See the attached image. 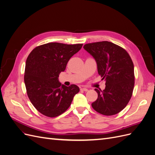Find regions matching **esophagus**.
I'll return each instance as SVG.
<instances>
[{"instance_id": "esophagus-1", "label": "esophagus", "mask_w": 155, "mask_h": 155, "mask_svg": "<svg viewBox=\"0 0 155 155\" xmlns=\"http://www.w3.org/2000/svg\"><path fill=\"white\" fill-rule=\"evenodd\" d=\"M81 91H85V92H87V91H88V89H87V88H84V87H83V88H81Z\"/></svg>"}]
</instances>
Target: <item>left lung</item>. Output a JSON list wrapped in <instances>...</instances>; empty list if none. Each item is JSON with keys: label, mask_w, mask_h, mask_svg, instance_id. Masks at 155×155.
Instances as JSON below:
<instances>
[{"label": "left lung", "mask_w": 155, "mask_h": 155, "mask_svg": "<svg viewBox=\"0 0 155 155\" xmlns=\"http://www.w3.org/2000/svg\"><path fill=\"white\" fill-rule=\"evenodd\" d=\"M84 49L95 59L97 72L105 80L104 91L95 88L97 100L94 109L105 116L118 114L128 104L134 85V64L125 49L109 41L84 45Z\"/></svg>", "instance_id": "obj_1"}]
</instances>
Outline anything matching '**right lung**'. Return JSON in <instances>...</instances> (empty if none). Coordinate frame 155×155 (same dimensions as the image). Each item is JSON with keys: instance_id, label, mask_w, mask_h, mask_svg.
Listing matches in <instances>:
<instances>
[{"instance_id": "1", "label": "right lung", "mask_w": 155, "mask_h": 155, "mask_svg": "<svg viewBox=\"0 0 155 155\" xmlns=\"http://www.w3.org/2000/svg\"><path fill=\"white\" fill-rule=\"evenodd\" d=\"M82 46L49 43L37 46L29 54L24 76L26 92L32 105L42 114L54 118L63 114L79 92L77 85H61L58 78Z\"/></svg>"}]
</instances>
